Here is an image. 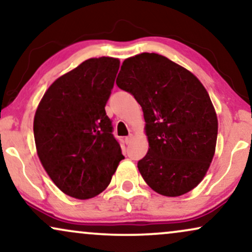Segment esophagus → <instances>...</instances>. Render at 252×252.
<instances>
[{
    "label": "esophagus",
    "instance_id": "34e87169",
    "mask_svg": "<svg viewBox=\"0 0 252 252\" xmlns=\"http://www.w3.org/2000/svg\"><path fill=\"white\" fill-rule=\"evenodd\" d=\"M132 139H133V135L132 133H130L128 137H126V144H130V143L132 142Z\"/></svg>",
    "mask_w": 252,
    "mask_h": 252
}]
</instances>
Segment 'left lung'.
<instances>
[{
	"label": "left lung",
	"mask_w": 252,
	"mask_h": 252,
	"mask_svg": "<svg viewBox=\"0 0 252 252\" xmlns=\"http://www.w3.org/2000/svg\"><path fill=\"white\" fill-rule=\"evenodd\" d=\"M116 84L144 114L149 150L137 167L145 183L165 196L195 189L211 166L219 126L199 79L166 57L144 52L124 60Z\"/></svg>",
	"instance_id": "8db88e82"
}]
</instances>
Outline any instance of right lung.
<instances>
[{
	"label": "right lung",
	"instance_id": "add662e5",
	"mask_svg": "<svg viewBox=\"0 0 252 252\" xmlns=\"http://www.w3.org/2000/svg\"><path fill=\"white\" fill-rule=\"evenodd\" d=\"M119 68L120 60L111 57L85 60L47 88L34 114L40 163L75 199L103 192L124 158L104 109Z\"/></svg>",
	"mask_w": 252,
	"mask_h": 252
}]
</instances>
